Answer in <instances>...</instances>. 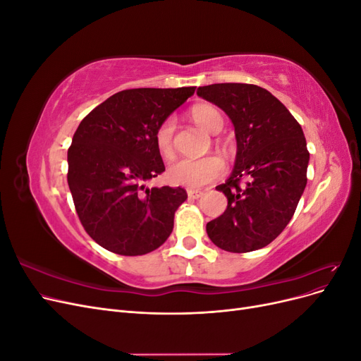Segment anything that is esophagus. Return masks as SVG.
I'll return each instance as SVG.
<instances>
[{"label": "esophagus", "mask_w": 361, "mask_h": 361, "mask_svg": "<svg viewBox=\"0 0 361 361\" xmlns=\"http://www.w3.org/2000/svg\"><path fill=\"white\" fill-rule=\"evenodd\" d=\"M187 192H188V197H190L191 200H195V199H200V197H202V195H203V191H199V190H188Z\"/></svg>", "instance_id": "1"}]
</instances>
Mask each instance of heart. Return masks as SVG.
<instances>
[{
    "instance_id": "b5f03b06",
    "label": "heart",
    "mask_w": 361,
    "mask_h": 361,
    "mask_svg": "<svg viewBox=\"0 0 361 361\" xmlns=\"http://www.w3.org/2000/svg\"><path fill=\"white\" fill-rule=\"evenodd\" d=\"M191 117L197 125L209 133H218L223 128V116L215 106L202 104L191 110ZM174 118L167 117L158 125L155 130V146L164 159L174 157ZM224 173V161L216 155H206L202 158H183L173 162L167 170V178L173 185L187 188H202L214 182Z\"/></svg>"
}]
</instances>
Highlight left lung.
Listing matches in <instances>:
<instances>
[{
  "label": "left lung",
  "instance_id": "left-lung-1",
  "mask_svg": "<svg viewBox=\"0 0 361 361\" xmlns=\"http://www.w3.org/2000/svg\"><path fill=\"white\" fill-rule=\"evenodd\" d=\"M197 94L231 117L238 145L231 178L216 187L227 207L206 224L207 236L231 253L264 248L285 231L307 183L302 129L276 96L255 84H211Z\"/></svg>",
  "mask_w": 361,
  "mask_h": 361
}]
</instances>
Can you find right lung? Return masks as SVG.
<instances>
[{
  "instance_id": "1",
  "label": "right lung",
  "mask_w": 361,
  "mask_h": 361,
  "mask_svg": "<svg viewBox=\"0 0 361 361\" xmlns=\"http://www.w3.org/2000/svg\"><path fill=\"white\" fill-rule=\"evenodd\" d=\"M195 87L122 90L87 114L68 150V183L76 214L94 243L141 256L167 241L183 188H146L166 167L155 130Z\"/></svg>"
}]
</instances>
